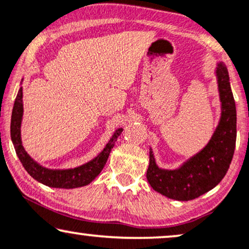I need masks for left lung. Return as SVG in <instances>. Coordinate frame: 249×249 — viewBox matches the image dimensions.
<instances>
[{
	"label": "left lung",
	"mask_w": 249,
	"mask_h": 249,
	"mask_svg": "<svg viewBox=\"0 0 249 249\" xmlns=\"http://www.w3.org/2000/svg\"><path fill=\"white\" fill-rule=\"evenodd\" d=\"M215 73L221 101V118L209 144L176 170L160 169L152 149H149L146 177L153 189L169 198H197L213 189L223 179L230 166L237 137L236 104L226 64L217 63Z\"/></svg>",
	"instance_id": "obj_1"
}]
</instances>
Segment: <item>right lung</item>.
Masks as SVG:
<instances>
[{
    "mask_svg": "<svg viewBox=\"0 0 249 249\" xmlns=\"http://www.w3.org/2000/svg\"><path fill=\"white\" fill-rule=\"evenodd\" d=\"M22 114V87H20L18 95L16 97L15 105H13L11 125H10L13 146H15L17 155H18L20 162L22 163L26 171L38 182L43 183L45 186L52 187V188H78V187L86 186L93 181L100 175L102 170H103L105 163H107L108 159V155L111 153V149L113 148L115 142H117V138L121 135L122 130H124L122 128H119L118 130H115L112 138L110 139V142H107L103 151L96 158L91 160V161L73 169H47L45 166L38 164L35 160L30 158L28 153L23 148L21 142V130H20V128H21Z\"/></svg>",
    "mask_w": 249,
    "mask_h": 249,
    "instance_id": "1",
    "label": "right lung"
}]
</instances>
